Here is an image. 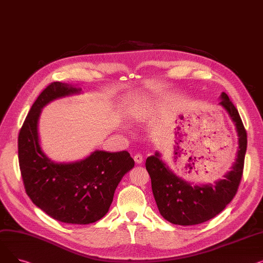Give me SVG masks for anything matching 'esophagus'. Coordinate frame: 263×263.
I'll use <instances>...</instances> for the list:
<instances>
[{"label":"esophagus","instance_id":"esophagus-1","mask_svg":"<svg viewBox=\"0 0 263 263\" xmlns=\"http://www.w3.org/2000/svg\"><path fill=\"white\" fill-rule=\"evenodd\" d=\"M134 161H135L136 164H142V163H143V157H142V155L136 154V155L134 156Z\"/></svg>","mask_w":263,"mask_h":263}]
</instances>
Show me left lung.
Listing matches in <instances>:
<instances>
[{"label": "left lung", "instance_id": "left-lung-1", "mask_svg": "<svg viewBox=\"0 0 263 263\" xmlns=\"http://www.w3.org/2000/svg\"><path fill=\"white\" fill-rule=\"evenodd\" d=\"M219 103L236 124L239 135L237 162L225 179L214 185H192L173 174L158 153L146 160V170L159 211L172 224L190 226L206 222L222 212L238 192L243 176L247 134L238 109L227 93H222Z\"/></svg>", "mask_w": 263, "mask_h": 263}]
</instances>
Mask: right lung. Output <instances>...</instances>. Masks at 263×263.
Returning a JSON list of instances; mask_svg holds the SVG:
<instances>
[{
    "label": "right lung",
    "instance_id": "right-lung-1",
    "mask_svg": "<svg viewBox=\"0 0 263 263\" xmlns=\"http://www.w3.org/2000/svg\"><path fill=\"white\" fill-rule=\"evenodd\" d=\"M80 90L53 82L41 91L19 132L18 157L25 192L38 208L59 222L86 225L107 213L115 190L134 166V160L126 150H97L85 160L68 164L46 157L37 131L41 108L53 99Z\"/></svg>",
    "mask_w": 263,
    "mask_h": 263
}]
</instances>
